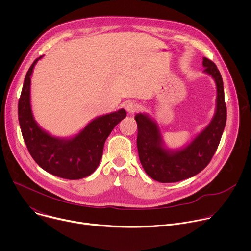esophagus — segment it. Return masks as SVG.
Returning <instances> with one entry per match:
<instances>
[{
    "label": "esophagus",
    "mask_w": 251,
    "mask_h": 251,
    "mask_svg": "<svg viewBox=\"0 0 251 251\" xmlns=\"http://www.w3.org/2000/svg\"><path fill=\"white\" fill-rule=\"evenodd\" d=\"M139 108V106L137 103L135 102H129L127 105H126V110L129 114H134Z\"/></svg>",
    "instance_id": "esophagus-1"
}]
</instances>
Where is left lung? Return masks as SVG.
<instances>
[{
    "label": "left lung",
    "instance_id": "obj_1",
    "mask_svg": "<svg viewBox=\"0 0 251 251\" xmlns=\"http://www.w3.org/2000/svg\"><path fill=\"white\" fill-rule=\"evenodd\" d=\"M203 73L209 75L217 88L216 111L210 122L191 142L181 148H168L158 122L146 113L135 116L137 147L141 165L146 174L160 183H176L202 171L216 153L226 123L224 82L211 60L202 57Z\"/></svg>",
    "mask_w": 251,
    "mask_h": 251
}]
</instances>
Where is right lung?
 <instances>
[{
	"label": "right lung",
	"instance_id": "right-lung-1",
	"mask_svg": "<svg viewBox=\"0 0 251 251\" xmlns=\"http://www.w3.org/2000/svg\"><path fill=\"white\" fill-rule=\"evenodd\" d=\"M43 56L33 61L25 77L18 106L22 134L29 154L42 169L67 180H79L96 170L106 139L126 117V111L122 108L97 116L71 137L51 135L35 121L30 103V78L35 64Z\"/></svg>",
	"mask_w": 251,
	"mask_h": 251
}]
</instances>
